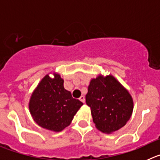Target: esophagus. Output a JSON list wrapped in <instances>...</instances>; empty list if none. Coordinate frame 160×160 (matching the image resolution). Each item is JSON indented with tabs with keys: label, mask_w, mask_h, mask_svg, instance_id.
<instances>
[{
	"label": "esophagus",
	"mask_w": 160,
	"mask_h": 160,
	"mask_svg": "<svg viewBox=\"0 0 160 160\" xmlns=\"http://www.w3.org/2000/svg\"><path fill=\"white\" fill-rule=\"evenodd\" d=\"M79 100H80V101H81L82 102L85 103V97H84V96H82V95L81 97L79 98Z\"/></svg>",
	"instance_id": "1"
}]
</instances>
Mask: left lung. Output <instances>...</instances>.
<instances>
[{"instance_id": "left-lung-1", "label": "left lung", "mask_w": 160, "mask_h": 160, "mask_svg": "<svg viewBox=\"0 0 160 160\" xmlns=\"http://www.w3.org/2000/svg\"><path fill=\"white\" fill-rule=\"evenodd\" d=\"M86 102L97 129L107 134L124 127L134 108L131 94L112 75L91 79Z\"/></svg>"}]
</instances>
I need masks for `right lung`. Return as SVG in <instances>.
<instances>
[{
    "label": "right lung",
    "instance_id": "right-lung-1",
    "mask_svg": "<svg viewBox=\"0 0 160 160\" xmlns=\"http://www.w3.org/2000/svg\"><path fill=\"white\" fill-rule=\"evenodd\" d=\"M58 73L53 78L46 74L32 92L29 108L32 118L45 129L59 132L70 125L73 116L83 105L73 98L63 86Z\"/></svg>",
    "mask_w": 160,
    "mask_h": 160
}]
</instances>
